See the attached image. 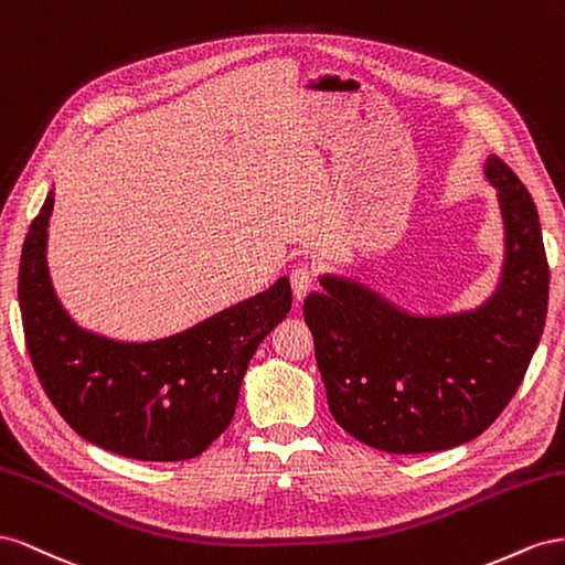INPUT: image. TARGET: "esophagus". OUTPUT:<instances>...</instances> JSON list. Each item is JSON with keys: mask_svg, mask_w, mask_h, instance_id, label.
I'll return each mask as SVG.
<instances>
[{"mask_svg": "<svg viewBox=\"0 0 565 565\" xmlns=\"http://www.w3.org/2000/svg\"><path fill=\"white\" fill-rule=\"evenodd\" d=\"M291 288L296 302H302L305 296L312 291V271L308 267H296L291 271Z\"/></svg>", "mask_w": 565, "mask_h": 565, "instance_id": "esophagus-1", "label": "esophagus"}]
</instances>
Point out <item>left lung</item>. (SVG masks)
<instances>
[{"label":"left lung","instance_id":"obj_1","mask_svg":"<svg viewBox=\"0 0 565 565\" xmlns=\"http://www.w3.org/2000/svg\"><path fill=\"white\" fill-rule=\"evenodd\" d=\"M504 224V260L473 310L422 315L343 274H319L305 324L329 409L352 438L393 455L469 443L504 412L540 345L550 265L537 207L507 163L482 166Z\"/></svg>","mask_w":565,"mask_h":565}]
</instances>
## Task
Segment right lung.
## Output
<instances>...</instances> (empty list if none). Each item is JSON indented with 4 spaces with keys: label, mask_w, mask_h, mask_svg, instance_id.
<instances>
[{
    "label": "right lung",
    "mask_w": 565,
    "mask_h": 565,
    "mask_svg": "<svg viewBox=\"0 0 565 565\" xmlns=\"http://www.w3.org/2000/svg\"><path fill=\"white\" fill-rule=\"evenodd\" d=\"M54 189L25 236L19 305L25 345L46 397L87 443L139 461L199 457L227 430L241 381L269 331L291 310V284L156 341L85 329L56 296L46 241Z\"/></svg>",
    "instance_id": "add662e5"
}]
</instances>
